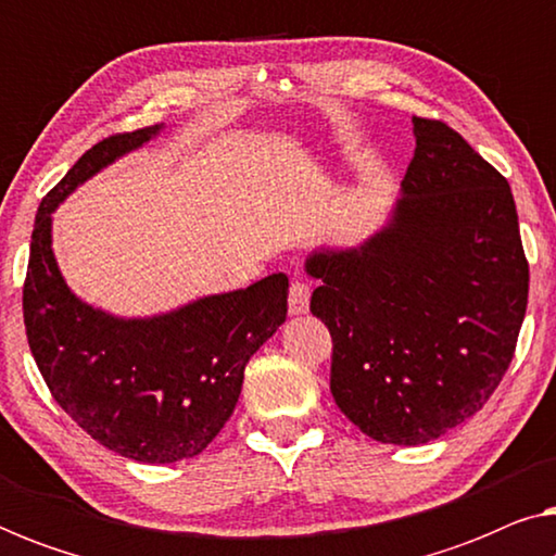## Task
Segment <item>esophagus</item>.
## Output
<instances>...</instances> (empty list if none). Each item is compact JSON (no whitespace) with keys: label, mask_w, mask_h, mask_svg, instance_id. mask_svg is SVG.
I'll return each mask as SVG.
<instances>
[{"label":"esophagus","mask_w":556,"mask_h":556,"mask_svg":"<svg viewBox=\"0 0 556 556\" xmlns=\"http://www.w3.org/2000/svg\"><path fill=\"white\" fill-rule=\"evenodd\" d=\"M311 301V286L303 283V280H293L291 288H288V311L293 316L306 314Z\"/></svg>","instance_id":"1"}]
</instances>
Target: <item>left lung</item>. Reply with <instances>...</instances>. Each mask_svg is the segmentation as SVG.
Wrapping results in <instances>:
<instances>
[{"instance_id":"8db88e82","label":"left lung","mask_w":556,"mask_h":556,"mask_svg":"<svg viewBox=\"0 0 556 556\" xmlns=\"http://www.w3.org/2000/svg\"><path fill=\"white\" fill-rule=\"evenodd\" d=\"M392 223L308 257L331 333V394L364 435L422 445L481 409L514 359L529 263L506 177L458 131L413 116Z\"/></svg>"}]
</instances>
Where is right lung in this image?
<instances>
[{
	"instance_id": "obj_1",
	"label": "right lung",
	"mask_w": 556,
	"mask_h": 556,
	"mask_svg": "<svg viewBox=\"0 0 556 556\" xmlns=\"http://www.w3.org/2000/svg\"><path fill=\"white\" fill-rule=\"evenodd\" d=\"M162 126L90 147L42 197L22 288L27 344L60 407L90 438L139 463L194 458L230 420L242 375L286 321L283 273L154 318H113L71 293L50 248L52 210L80 181Z\"/></svg>"
}]
</instances>
